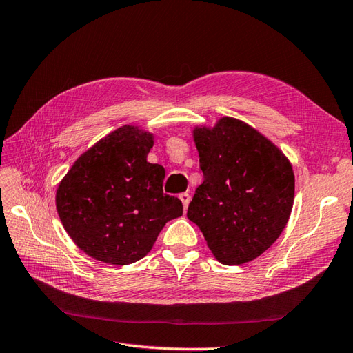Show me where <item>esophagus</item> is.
Instances as JSON below:
<instances>
[{"mask_svg": "<svg viewBox=\"0 0 353 353\" xmlns=\"http://www.w3.org/2000/svg\"><path fill=\"white\" fill-rule=\"evenodd\" d=\"M179 199H180V201H182L183 208L186 209V208H188V204H190V201H191V195L188 194V192H182V194L179 195Z\"/></svg>", "mask_w": 353, "mask_h": 353, "instance_id": "34e87169", "label": "esophagus"}]
</instances>
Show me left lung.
<instances>
[{"label": "left lung", "instance_id": "8db88e82", "mask_svg": "<svg viewBox=\"0 0 353 353\" xmlns=\"http://www.w3.org/2000/svg\"><path fill=\"white\" fill-rule=\"evenodd\" d=\"M194 139L204 180L186 215L221 263H247L288 224L294 196L290 162L256 129L230 117L214 129H195Z\"/></svg>", "mask_w": 353, "mask_h": 353}]
</instances>
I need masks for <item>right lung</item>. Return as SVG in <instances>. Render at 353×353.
<instances>
[{
	"label": "right lung",
	"mask_w": 353,
	"mask_h": 353,
	"mask_svg": "<svg viewBox=\"0 0 353 353\" xmlns=\"http://www.w3.org/2000/svg\"><path fill=\"white\" fill-rule=\"evenodd\" d=\"M153 137L134 126L106 135L73 163L57 191V210L78 247L110 265H130L153 247L162 227L183 214L163 194L165 170L147 162Z\"/></svg>",
	"instance_id": "1"
}]
</instances>
